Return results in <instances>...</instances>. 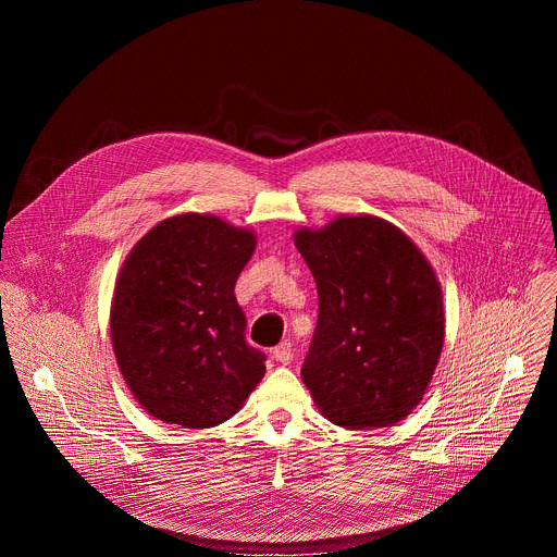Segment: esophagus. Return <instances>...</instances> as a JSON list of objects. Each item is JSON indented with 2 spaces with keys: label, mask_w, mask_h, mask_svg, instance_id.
Returning <instances> with one entry per match:
<instances>
[{
  "label": "esophagus",
  "mask_w": 557,
  "mask_h": 557,
  "mask_svg": "<svg viewBox=\"0 0 557 557\" xmlns=\"http://www.w3.org/2000/svg\"><path fill=\"white\" fill-rule=\"evenodd\" d=\"M273 357H275V361H280V363H290V359H293V346H290V342H282L280 346H275L273 348Z\"/></svg>",
  "instance_id": "1"
}]
</instances>
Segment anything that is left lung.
Returning <instances> with one entry per match:
<instances>
[{
    "label": "left lung",
    "instance_id": "left-lung-1",
    "mask_svg": "<svg viewBox=\"0 0 557 557\" xmlns=\"http://www.w3.org/2000/svg\"><path fill=\"white\" fill-rule=\"evenodd\" d=\"M293 243L320 295L301 379L331 423L348 430L404 421L423 399L445 339L441 282L410 237L359 213Z\"/></svg>",
    "mask_w": 557,
    "mask_h": 557
}]
</instances>
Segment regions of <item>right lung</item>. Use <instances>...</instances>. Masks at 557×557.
I'll use <instances>...</instances> for the list:
<instances>
[{
	"label": "right lung",
	"mask_w": 557,
	"mask_h": 557,
	"mask_svg": "<svg viewBox=\"0 0 557 557\" xmlns=\"http://www.w3.org/2000/svg\"><path fill=\"white\" fill-rule=\"evenodd\" d=\"M256 233L211 213L151 226L125 258L110 308L119 370L140 408L187 430L224 423L262 381L264 355L245 342L235 280Z\"/></svg>",
	"instance_id": "1"
}]
</instances>
